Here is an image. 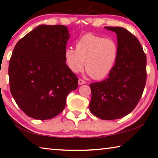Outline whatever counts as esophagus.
<instances>
[{
  "label": "esophagus",
  "mask_w": 158,
  "mask_h": 158,
  "mask_svg": "<svg viewBox=\"0 0 158 158\" xmlns=\"http://www.w3.org/2000/svg\"><path fill=\"white\" fill-rule=\"evenodd\" d=\"M85 82L83 81V80H82V79H79L78 80V84L80 85H83V84H85Z\"/></svg>",
  "instance_id": "obj_1"
}]
</instances>
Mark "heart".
Returning a JSON list of instances; mask_svg holds the SVG:
<instances>
[{"mask_svg": "<svg viewBox=\"0 0 158 158\" xmlns=\"http://www.w3.org/2000/svg\"><path fill=\"white\" fill-rule=\"evenodd\" d=\"M118 47L116 41L88 34L79 39L76 49L64 50V62L71 72L85 70L94 79L104 78L111 72L118 59Z\"/></svg>", "mask_w": 158, "mask_h": 158, "instance_id": "1", "label": "heart"}]
</instances>
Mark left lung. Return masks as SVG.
<instances>
[{
  "instance_id": "1",
  "label": "left lung",
  "mask_w": 158,
  "mask_h": 158,
  "mask_svg": "<svg viewBox=\"0 0 158 158\" xmlns=\"http://www.w3.org/2000/svg\"><path fill=\"white\" fill-rule=\"evenodd\" d=\"M117 36L118 55L104 81L90 84L91 113L103 120L117 119L133 111L146 83V55L139 40L128 30L105 27Z\"/></svg>"
}]
</instances>
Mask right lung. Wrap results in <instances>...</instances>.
I'll use <instances>...</instances> for the list:
<instances>
[{
	"mask_svg": "<svg viewBox=\"0 0 158 158\" xmlns=\"http://www.w3.org/2000/svg\"><path fill=\"white\" fill-rule=\"evenodd\" d=\"M70 34L64 25H40L17 42L8 66L10 90L19 107L39 120L61 113L78 80L64 62Z\"/></svg>",
	"mask_w": 158,
	"mask_h": 158,
	"instance_id": "right-lung-1",
	"label": "right lung"
}]
</instances>
